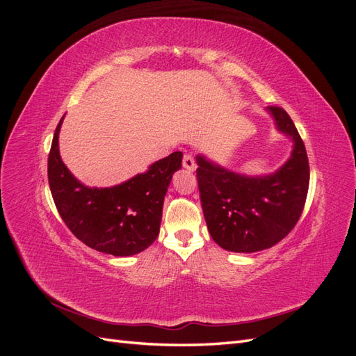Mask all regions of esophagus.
I'll return each instance as SVG.
<instances>
[{
	"instance_id": "esophagus-1",
	"label": "esophagus",
	"mask_w": 356,
	"mask_h": 356,
	"mask_svg": "<svg viewBox=\"0 0 356 356\" xmlns=\"http://www.w3.org/2000/svg\"><path fill=\"white\" fill-rule=\"evenodd\" d=\"M182 166H184V169L193 172L196 170V161L195 159H193L191 154H184V157H182Z\"/></svg>"
}]
</instances>
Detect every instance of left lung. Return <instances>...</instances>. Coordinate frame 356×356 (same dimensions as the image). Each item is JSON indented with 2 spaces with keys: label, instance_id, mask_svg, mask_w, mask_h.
<instances>
[{
  "label": "left lung",
  "instance_id": "obj_1",
  "mask_svg": "<svg viewBox=\"0 0 356 356\" xmlns=\"http://www.w3.org/2000/svg\"><path fill=\"white\" fill-rule=\"evenodd\" d=\"M276 129L293 141L285 163L268 175H242L197 154V184L204 221L225 251L257 252L272 248L294 229L309 190L303 141L284 108L267 106Z\"/></svg>",
  "mask_w": 356,
  "mask_h": 356
}]
</instances>
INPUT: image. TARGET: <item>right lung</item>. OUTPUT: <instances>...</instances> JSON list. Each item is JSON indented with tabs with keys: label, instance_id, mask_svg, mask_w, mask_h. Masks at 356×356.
Returning <instances> with one entry per match:
<instances>
[{
	"label": "right lung",
	"instance_id": "1",
	"mask_svg": "<svg viewBox=\"0 0 356 356\" xmlns=\"http://www.w3.org/2000/svg\"><path fill=\"white\" fill-rule=\"evenodd\" d=\"M55 131L49 153V186L58 212L75 238L93 250L115 257L141 252L159 236L161 209L172 175L181 169L182 153L175 152L154 161L114 187H88L75 178L59 154Z\"/></svg>",
	"mask_w": 356,
	"mask_h": 356
}]
</instances>
